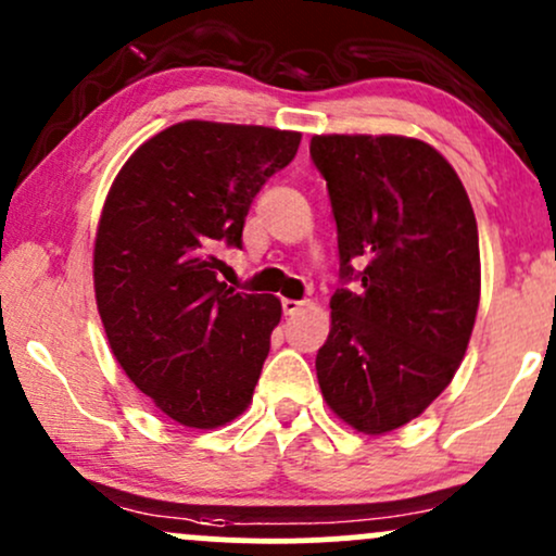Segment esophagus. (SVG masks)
Returning a JSON list of instances; mask_svg holds the SVG:
<instances>
[{"label": "esophagus", "mask_w": 556, "mask_h": 556, "mask_svg": "<svg viewBox=\"0 0 556 556\" xmlns=\"http://www.w3.org/2000/svg\"><path fill=\"white\" fill-rule=\"evenodd\" d=\"M305 300H290V298H285L282 300V311H285V316H295V314H300V311L305 308Z\"/></svg>", "instance_id": "esophagus-1"}]
</instances>
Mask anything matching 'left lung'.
<instances>
[{"mask_svg":"<svg viewBox=\"0 0 556 556\" xmlns=\"http://www.w3.org/2000/svg\"><path fill=\"white\" fill-rule=\"evenodd\" d=\"M311 159L327 180L342 282L318 387L353 429H400L444 392L468 350L481 295L473 206L424 140L314 136Z\"/></svg>","mask_w":556,"mask_h":556,"instance_id":"left-lung-1","label":"left lung"}]
</instances>
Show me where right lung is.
Instances as JSON below:
<instances>
[{"instance_id":"add662e5","label":"right lung","mask_w":556,"mask_h":556,"mask_svg":"<svg viewBox=\"0 0 556 556\" xmlns=\"http://www.w3.org/2000/svg\"><path fill=\"white\" fill-rule=\"evenodd\" d=\"M300 132L188 119L119 169L93 248V287L123 371L190 429L238 418L282 318L274 295L216 279L219 245H242L253 198L298 154Z\"/></svg>"}]
</instances>
